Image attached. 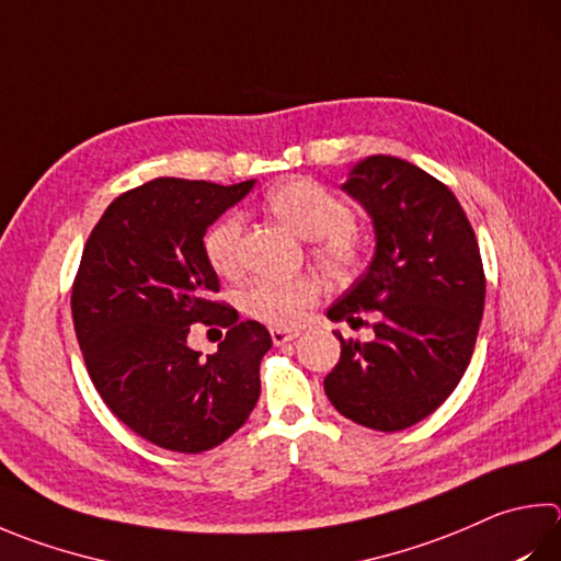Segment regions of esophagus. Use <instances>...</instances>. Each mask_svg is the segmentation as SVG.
<instances>
[{
    "mask_svg": "<svg viewBox=\"0 0 561 561\" xmlns=\"http://www.w3.org/2000/svg\"><path fill=\"white\" fill-rule=\"evenodd\" d=\"M270 335H272V343L274 345H284V343H289V341L297 339L299 331H294V329H272Z\"/></svg>",
    "mask_w": 561,
    "mask_h": 561,
    "instance_id": "34e87169",
    "label": "esophagus"
}]
</instances>
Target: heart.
I'll use <instances>...</instances> for the list:
<instances>
[{"label": "heart", "mask_w": 561, "mask_h": 561, "mask_svg": "<svg viewBox=\"0 0 561 561\" xmlns=\"http://www.w3.org/2000/svg\"><path fill=\"white\" fill-rule=\"evenodd\" d=\"M267 206L287 226L311 240V257L331 279H348L363 264V238L353 226L348 203L335 196L321 183L309 179L287 181L267 193ZM242 216L226 213L203 236V254L210 270L220 277L240 274V238ZM319 299V284L309 274L294 277H262L242 289V309L262 323L287 325L299 323L311 304Z\"/></svg>", "instance_id": "b5f03b06"}]
</instances>
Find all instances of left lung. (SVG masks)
<instances>
[{
	"instance_id": "left-lung-1",
	"label": "left lung",
	"mask_w": 561,
	"mask_h": 561,
	"mask_svg": "<svg viewBox=\"0 0 561 561\" xmlns=\"http://www.w3.org/2000/svg\"><path fill=\"white\" fill-rule=\"evenodd\" d=\"M345 191L370 213V270L329 309L331 321L363 325L375 339H341V360L325 375L331 404L355 424L400 432L442 407L471 363L485 301L476 232L454 193L397 157H368Z\"/></svg>"
}]
</instances>
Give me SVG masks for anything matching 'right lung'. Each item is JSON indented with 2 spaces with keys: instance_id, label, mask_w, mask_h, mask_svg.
Segmentation results:
<instances>
[{
  "instance_id": "obj_1",
  "label": "right lung",
  "mask_w": 561,
  "mask_h": 561,
  "mask_svg": "<svg viewBox=\"0 0 561 561\" xmlns=\"http://www.w3.org/2000/svg\"><path fill=\"white\" fill-rule=\"evenodd\" d=\"M252 183L154 179L112 201L83 248L70 311L88 375L110 412L161 449L208 451L257 404L270 331L216 299L203 254L206 230ZM193 322L229 329L208 359L187 348Z\"/></svg>"
}]
</instances>
